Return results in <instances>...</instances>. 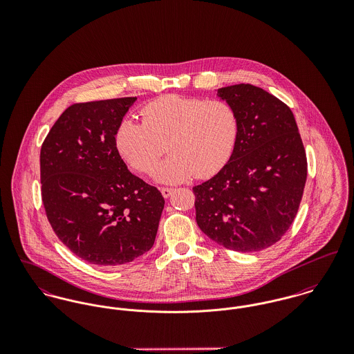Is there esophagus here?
Instances as JSON below:
<instances>
[{
    "label": "esophagus",
    "instance_id": "obj_1",
    "mask_svg": "<svg viewBox=\"0 0 354 354\" xmlns=\"http://www.w3.org/2000/svg\"><path fill=\"white\" fill-rule=\"evenodd\" d=\"M160 192H162V195H163V198L165 199H167L171 194H173V188H167V187H163V188H160Z\"/></svg>",
    "mask_w": 354,
    "mask_h": 354
}]
</instances>
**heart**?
I'll return each mask as SVG.
<instances>
[{"label":"heart","instance_id":"b5f03b06","mask_svg":"<svg viewBox=\"0 0 354 354\" xmlns=\"http://www.w3.org/2000/svg\"><path fill=\"white\" fill-rule=\"evenodd\" d=\"M142 124L122 120L115 132V146L136 171L155 173L160 183L176 184L209 177L219 171L234 151L240 118L236 107L223 100L163 95L145 104Z\"/></svg>","mask_w":354,"mask_h":354}]
</instances>
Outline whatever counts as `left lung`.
<instances>
[{
    "label": "left lung",
    "mask_w": 354,
    "mask_h": 354,
    "mask_svg": "<svg viewBox=\"0 0 354 354\" xmlns=\"http://www.w3.org/2000/svg\"><path fill=\"white\" fill-rule=\"evenodd\" d=\"M240 118L229 162L196 185V222L216 244L257 252L278 243L293 223L306 181L303 140L288 104L252 84L218 90Z\"/></svg>",
    "instance_id": "1"
}]
</instances>
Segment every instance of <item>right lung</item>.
Instances as JSON below:
<instances>
[{
	"label": "right lung",
	"instance_id": "obj_1",
	"mask_svg": "<svg viewBox=\"0 0 354 354\" xmlns=\"http://www.w3.org/2000/svg\"><path fill=\"white\" fill-rule=\"evenodd\" d=\"M136 97L69 106L41 149L42 202L57 237L87 263H129L153 245L165 199L132 174L115 132Z\"/></svg>",
	"mask_w": 354,
	"mask_h": 354
}]
</instances>
